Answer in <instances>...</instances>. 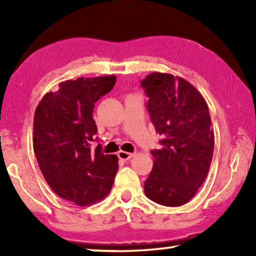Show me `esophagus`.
<instances>
[{
  "label": "esophagus",
  "instance_id": "esophagus-1",
  "mask_svg": "<svg viewBox=\"0 0 256 256\" xmlns=\"http://www.w3.org/2000/svg\"><path fill=\"white\" fill-rule=\"evenodd\" d=\"M118 158L120 159H122V160H130L131 159L132 157H133V154H131V152H126V151H118Z\"/></svg>",
  "mask_w": 256,
  "mask_h": 256
}]
</instances>
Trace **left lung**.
<instances>
[{"label": "left lung", "mask_w": 256, "mask_h": 256, "mask_svg": "<svg viewBox=\"0 0 256 256\" xmlns=\"http://www.w3.org/2000/svg\"><path fill=\"white\" fill-rule=\"evenodd\" d=\"M146 108L162 148L151 151L154 167L144 182L150 200L178 206L196 196L206 178L214 136L209 108L196 86L167 73L154 72L141 81Z\"/></svg>", "instance_id": "1"}]
</instances>
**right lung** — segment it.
<instances>
[{
  "label": "right lung",
  "mask_w": 256,
  "mask_h": 256,
  "mask_svg": "<svg viewBox=\"0 0 256 256\" xmlns=\"http://www.w3.org/2000/svg\"><path fill=\"white\" fill-rule=\"evenodd\" d=\"M115 81V76H106L60 82L58 92H47L34 112V151L42 175L58 196L76 206L102 200L118 170L115 154H104L100 144L90 149L97 133L94 102Z\"/></svg>",
  "instance_id": "right-lung-1"
}]
</instances>
